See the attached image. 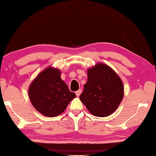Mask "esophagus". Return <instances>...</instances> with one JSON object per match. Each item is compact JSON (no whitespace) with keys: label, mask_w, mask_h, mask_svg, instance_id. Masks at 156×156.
<instances>
[{"label":"esophagus","mask_w":156,"mask_h":156,"mask_svg":"<svg viewBox=\"0 0 156 156\" xmlns=\"http://www.w3.org/2000/svg\"><path fill=\"white\" fill-rule=\"evenodd\" d=\"M81 92H82V90L81 89H79V90H77V91H76V96H78V97H79V96H80V95Z\"/></svg>","instance_id":"34e87169"}]
</instances>
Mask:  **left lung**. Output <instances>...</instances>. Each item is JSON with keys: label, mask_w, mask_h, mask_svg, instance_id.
I'll return each instance as SVG.
<instances>
[{"label": "left lung", "mask_w": 156, "mask_h": 156, "mask_svg": "<svg viewBox=\"0 0 156 156\" xmlns=\"http://www.w3.org/2000/svg\"><path fill=\"white\" fill-rule=\"evenodd\" d=\"M87 83L80 100L96 117H107L114 112L122 101L123 84L110 67L98 63L87 71Z\"/></svg>", "instance_id": "8db88e82"}]
</instances>
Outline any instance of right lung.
I'll return each mask as SVG.
<instances>
[{"mask_svg": "<svg viewBox=\"0 0 156 156\" xmlns=\"http://www.w3.org/2000/svg\"><path fill=\"white\" fill-rule=\"evenodd\" d=\"M29 95L35 109L50 117L61 114L76 97L62 80L60 71L50 67L39 73L31 83Z\"/></svg>", "mask_w": 156, "mask_h": 156, "instance_id": "right-lung-1", "label": "right lung"}]
</instances>
